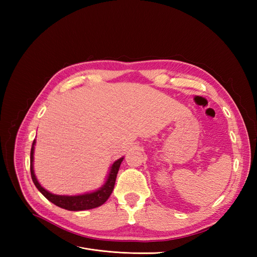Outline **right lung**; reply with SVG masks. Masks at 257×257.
<instances>
[{
	"label": "right lung",
	"mask_w": 257,
	"mask_h": 257,
	"mask_svg": "<svg viewBox=\"0 0 257 257\" xmlns=\"http://www.w3.org/2000/svg\"><path fill=\"white\" fill-rule=\"evenodd\" d=\"M35 144H36V141L34 139L32 148H31V157H30L31 177H32V180L37 190L40 191L49 201H51L52 204H54L60 208L69 210V211H81V210H89V209L102 206L105 201L109 198L114 188L116 174L119 172L120 165L124 158H121L119 160H116L115 162H113V164L111 165L109 173H108V176L106 178L105 183L96 191L80 194V195H57V194H52L49 191L45 190L41 185V183L37 181L36 176L34 174V166H33Z\"/></svg>",
	"instance_id": "1"
}]
</instances>
